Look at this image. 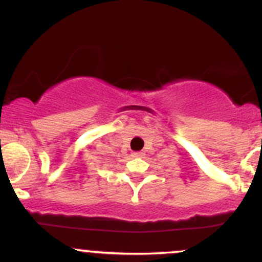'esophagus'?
Wrapping results in <instances>:
<instances>
[{"mask_svg":"<svg viewBox=\"0 0 262 262\" xmlns=\"http://www.w3.org/2000/svg\"><path fill=\"white\" fill-rule=\"evenodd\" d=\"M132 156H133V158H141V156H143V152L134 151V152H132Z\"/></svg>","mask_w":262,"mask_h":262,"instance_id":"34e87169","label":"esophagus"}]
</instances>
